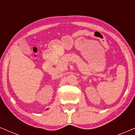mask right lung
I'll use <instances>...</instances> for the list:
<instances>
[{"instance_id":"add662e5","label":"right lung","mask_w":135,"mask_h":135,"mask_svg":"<svg viewBox=\"0 0 135 135\" xmlns=\"http://www.w3.org/2000/svg\"><path fill=\"white\" fill-rule=\"evenodd\" d=\"M47 109H46V110H47Z\"/></svg>"}]
</instances>
